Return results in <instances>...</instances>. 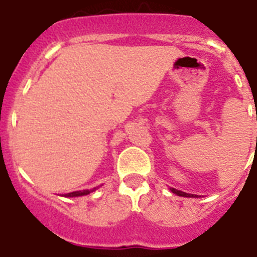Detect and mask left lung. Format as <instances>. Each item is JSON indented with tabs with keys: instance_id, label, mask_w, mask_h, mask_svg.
I'll use <instances>...</instances> for the list:
<instances>
[{
	"instance_id": "1",
	"label": "left lung",
	"mask_w": 257,
	"mask_h": 257,
	"mask_svg": "<svg viewBox=\"0 0 257 257\" xmlns=\"http://www.w3.org/2000/svg\"><path fill=\"white\" fill-rule=\"evenodd\" d=\"M171 192H172V193H175V194H178V196H181V197H197L196 194H189V193L181 192V190L174 189V188H171Z\"/></svg>"
}]
</instances>
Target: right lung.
<instances>
[{
  "mask_svg": "<svg viewBox=\"0 0 257 257\" xmlns=\"http://www.w3.org/2000/svg\"><path fill=\"white\" fill-rule=\"evenodd\" d=\"M96 189V188H94V189H90V190H78V192H72V193H67L65 194V197H81V196H87V194H90L91 192H94V190Z\"/></svg>",
  "mask_w": 257,
  "mask_h": 257,
  "instance_id": "add662e5",
  "label": "right lung"
}]
</instances>
